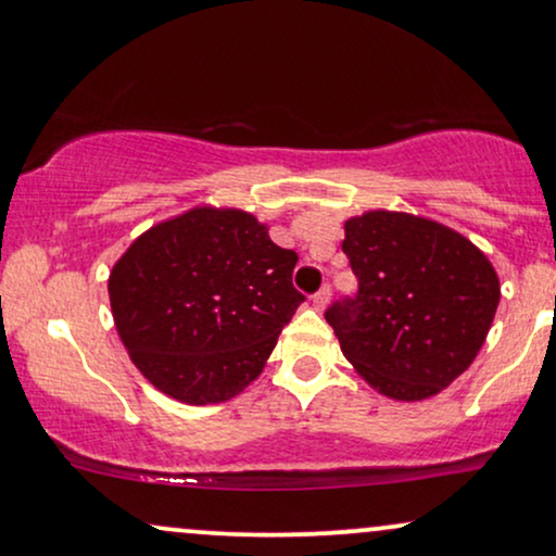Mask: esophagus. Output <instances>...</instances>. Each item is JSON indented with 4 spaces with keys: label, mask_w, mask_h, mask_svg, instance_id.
Returning <instances> with one entry per match:
<instances>
[{
    "label": "esophagus",
    "mask_w": 556,
    "mask_h": 556,
    "mask_svg": "<svg viewBox=\"0 0 556 556\" xmlns=\"http://www.w3.org/2000/svg\"><path fill=\"white\" fill-rule=\"evenodd\" d=\"M328 300H330V287H328V285H323L320 290L313 294V305L318 307V311H323V307L328 305Z\"/></svg>",
    "instance_id": "esophagus-1"
}]
</instances>
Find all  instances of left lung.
Masks as SVG:
<instances>
[{"label":"left lung","mask_w":556,"mask_h":556,"mask_svg":"<svg viewBox=\"0 0 556 556\" xmlns=\"http://www.w3.org/2000/svg\"><path fill=\"white\" fill-rule=\"evenodd\" d=\"M343 230L359 292L326 311L343 356L392 400L413 403L448 388L493 326L501 302L493 264L428 217L369 210Z\"/></svg>","instance_id":"left-lung-1"}]
</instances>
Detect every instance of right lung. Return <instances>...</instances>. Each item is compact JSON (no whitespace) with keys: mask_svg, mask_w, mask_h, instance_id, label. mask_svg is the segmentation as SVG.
<instances>
[{"mask_svg":"<svg viewBox=\"0 0 556 556\" xmlns=\"http://www.w3.org/2000/svg\"><path fill=\"white\" fill-rule=\"evenodd\" d=\"M298 254L236 207H192L138 236L110 271L121 341L153 388L187 405L236 397L262 375L305 300Z\"/></svg>","mask_w":556,"mask_h":556,"instance_id":"right-lung-1","label":"right lung"}]
</instances>
